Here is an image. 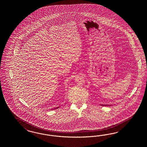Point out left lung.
Here are the masks:
<instances>
[{
  "instance_id": "left-lung-1",
  "label": "left lung",
  "mask_w": 147,
  "mask_h": 147,
  "mask_svg": "<svg viewBox=\"0 0 147 147\" xmlns=\"http://www.w3.org/2000/svg\"><path fill=\"white\" fill-rule=\"evenodd\" d=\"M101 106H112V105H100Z\"/></svg>"
}]
</instances>
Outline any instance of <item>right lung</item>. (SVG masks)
Segmentation results:
<instances>
[{
	"mask_svg": "<svg viewBox=\"0 0 147 147\" xmlns=\"http://www.w3.org/2000/svg\"><path fill=\"white\" fill-rule=\"evenodd\" d=\"M57 108H58V107H57V108H54V109H52V110H53V109H57Z\"/></svg>",
	"mask_w": 147,
	"mask_h": 147,
	"instance_id": "right-lung-1",
	"label": "right lung"
}]
</instances>
